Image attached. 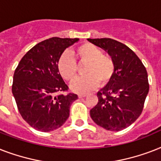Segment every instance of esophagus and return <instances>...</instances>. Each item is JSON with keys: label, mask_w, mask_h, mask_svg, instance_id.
<instances>
[{"label": "esophagus", "mask_w": 161, "mask_h": 161, "mask_svg": "<svg viewBox=\"0 0 161 161\" xmlns=\"http://www.w3.org/2000/svg\"><path fill=\"white\" fill-rule=\"evenodd\" d=\"M87 95L86 93H78V98H83Z\"/></svg>", "instance_id": "obj_1"}]
</instances>
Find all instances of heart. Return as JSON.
I'll return each instance as SVG.
<instances>
[{"label":"heart","mask_w":161,"mask_h":161,"mask_svg":"<svg viewBox=\"0 0 161 161\" xmlns=\"http://www.w3.org/2000/svg\"><path fill=\"white\" fill-rule=\"evenodd\" d=\"M74 54L80 63H86L83 73L86 75L73 78L78 67L75 60L68 53L61 54L58 60V70L60 75L71 83V89L76 93H87L98 84L105 86L112 80L115 73V62L109 55L103 54L102 49L94 44L83 43L74 50Z\"/></svg>","instance_id":"b5f03b06"}]
</instances>
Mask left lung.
Segmentation results:
<instances>
[{
  "label": "left lung",
  "instance_id": "8db88e82",
  "mask_svg": "<svg viewBox=\"0 0 161 161\" xmlns=\"http://www.w3.org/2000/svg\"><path fill=\"white\" fill-rule=\"evenodd\" d=\"M108 52L115 62L112 80L98 93V103L90 110L92 119L110 131H119L140 117L149 93L146 68L126 45L111 38L88 39Z\"/></svg>",
  "mask_w": 161,
  "mask_h": 161
}]
</instances>
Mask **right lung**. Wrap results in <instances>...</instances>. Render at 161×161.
Wrapping results in <instances>:
<instances>
[{"instance_id":"obj_1","label":"right lung","mask_w":161,"mask_h":161,"mask_svg":"<svg viewBox=\"0 0 161 161\" xmlns=\"http://www.w3.org/2000/svg\"><path fill=\"white\" fill-rule=\"evenodd\" d=\"M78 38L52 37L39 42L21 58L13 76L12 93L21 117L35 130L49 132L69 116L75 93H68L58 70V60Z\"/></svg>"}]
</instances>
